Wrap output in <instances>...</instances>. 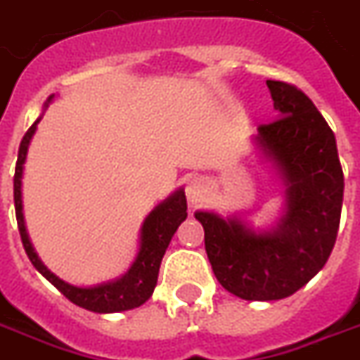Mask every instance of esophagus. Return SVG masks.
Instances as JSON below:
<instances>
[{
  "label": "esophagus",
  "instance_id": "34e87169",
  "mask_svg": "<svg viewBox=\"0 0 360 360\" xmlns=\"http://www.w3.org/2000/svg\"><path fill=\"white\" fill-rule=\"evenodd\" d=\"M186 197H188L189 205L195 206L202 202L206 197V184L205 180L193 176L188 180V186H186Z\"/></svg>",
  "mask_w": 360,
  "mask_h": 360
}]
</instances>
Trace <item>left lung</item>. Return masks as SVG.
<instances>
[{
    "label": "left lung",
    "mask_w": 360,
    "mask_h": 360,
    "mask_svg": "<svg viewBox=\"0 0 360 360\" xmlns=\"http://www.w3.org/2000/svg\"><path fill=\"white\" fill-rule=\"evenodd\" d=\"M266 86L278 118L259 125L253 142L285 186L281 216L253 229L240 214L195 212L214 274L244 300H280L304 287L333 252L344 200L336 139L321 112L295 86Z\"/></svg>",
    "instance_id": "left-lung-1"
}]
</instances>
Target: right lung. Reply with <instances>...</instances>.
Returning <instances> with one entry per match:
<instances>
[{
	"label": "right lung",
	"instance_id": "obj_1",
	"mask_svg": "<svg viewBox=\"0 0 360 360\" xmlns=\"http://www.w3.org/2000/svg\"><path fill=\"white\" fill-rule=\"evenodd\" d=\"M54 96H50L44 103V108L52 103ZM37 122L26 131L22 139L20 148H18V160H16L15 169V210L16 221H18V231H20L22 244L26 250L27 257L32 264L52 283V285L65 295L73 304L84 308V310L96 311V314H114V311H125L139 308L152 297L158 283V274H160L161 259L165 255L167 248L171 244V238L176 233L178 225L188 218V202H186V193L184 188L176 189L171 197H167L163 202L155 206L150 212L146 219L142 221L141 238H139V252L129 269L120 278H114L110 281H103L91 287H79L73 283H67L61 278L50 272L39 259L35 248H33L30 235H27L26 221H24V212H22V174H24V163H26L27 148L32 142Z\"/></svg>",
	"mask_w": 360,
	"mask_h": 360
}]
</instances>
